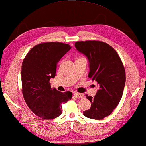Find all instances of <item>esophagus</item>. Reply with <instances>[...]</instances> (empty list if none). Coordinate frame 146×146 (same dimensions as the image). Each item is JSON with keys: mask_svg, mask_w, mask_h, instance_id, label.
<instances>
[{"mask_svg": "<svg viewBox=\"0 0 146 146\" xmlns=\"http://www.w3.org/2000/svg\"><path fill=\"white\" fill-rule=\"evenodd\" d=\"M74 96L77 97V98H80V99H83L84 98V94H80V93H78V92H76L75 94H74Z\"/></svg>", "mask_w": 146, "mask_h": 146, "instance_id": "obj_1", "label": "esophagus"}]
</instances>
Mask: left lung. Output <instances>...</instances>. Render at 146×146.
<instances>
[{"label": "left lung", "instance_id": "left-lung-1", "mask_svg": "<svg viewBox=\"0 0 146 146\" xmlns=\"http://www.w3.org/2000/svg\"><path fill=\"white\" fill-rule=\"evenodd\" d=\"M75 47L87 57L90 69L88 77L99 87L94 98L86 95L91 107L84 111V115L92 119H102L111 114L122 98L125 83L124 66L117 52L103 42H77Z\"/></svg>", "mask_w": 146, "mask_h": 146}]
</instances>
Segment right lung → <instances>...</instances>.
<instances>
[{"mask_svg": "<svg viewBox=\"0 0 146 146\" xmlns=\"http://www.w3.org/2000/svg\"><path fill=\"white\" fill-rule=\"evenodd\" d=\"M71 48L62 42L38 44L31 48L22 64V94L34 114L44 119L59 117L62 104L72 99L70 91L51 89L49 80L56 76L57 65Z\"/></svg>", "mask_w": 146, "mask_h": 146, "instance_id": "1", "label": "right lung"}]
</instances>
